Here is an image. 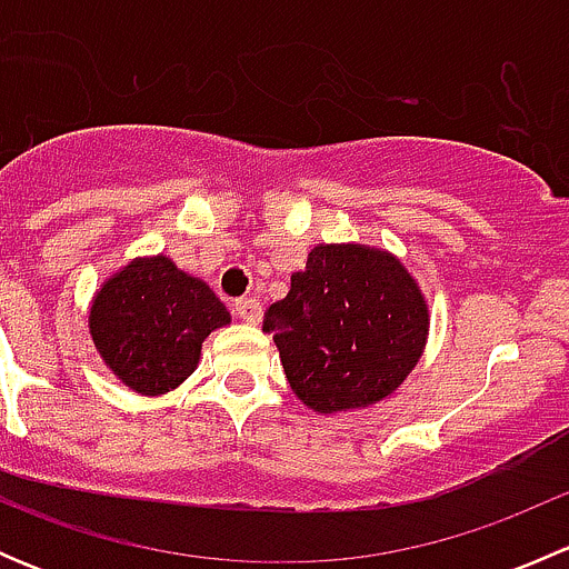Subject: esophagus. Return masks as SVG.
<instances>
[{
	"instance_id": "1",
	"label": "esophagus",
	"mask_w": 569,
	"mask_h": 569,
	"mask_svg": "<svg viewBox=\"0 0 569 569\" xmlns=\"http://www.w3.org/2000/svg\"><path fill=\"white\" fill-rule=\"evenodd\" d=\"M233 308H237V317L242 321H248V325H258L263 317L261 302H258L256 297H242V300H237V306Z\"/></svg>"
}]
</instances>
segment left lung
<instances>
[{"instance_id":"obj_1","label":"left lung","mask_w":569,"mask_h":569,"mask_svg":"<svg viewBox=\"0 0 569 569\" xmlns=\"http://www.w3.org/2000/svg\"><path fill=\"white\" fill-rule=\"evenodd\" d=\"M286 380L321 416L388 399L421 360L429 308L405 263L369 244H317L263 319Z\"/></svg>"}]
</instances>
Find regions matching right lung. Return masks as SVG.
Listing matches in <instances>:
<instances>
[{
    "mask_svg": "<svg viewBox=\"0 0 569 569\" xmlns=\"http://www.w3.org/2000/svg\"><path fill=\"white\" fill-rule=\"evenodd\" d=\"M226 311L200 278L168 256L134 258L104 280L90 306V338L107 369L142 396H162L198 369L211 330Z\"/></svg>",
    "mask_w": 569,
    "mask_h": 569,
    "instance_id": "add662e5",
    "label": "right lung"
}]
</instances>
